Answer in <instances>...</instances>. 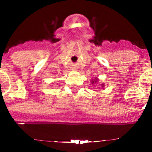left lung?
<instances>
[{
  "label": "left lung",
  "instance_id": "left-lung-1",
  "mask_svg": "<svg viewBox=\"0 0 152 152\" xmlns=\"http://www.w3.org/2000/svg\"><path fill=\"white\" fill-rule=\"evenodd\" d=\"M97 81H98V79L96 78V79H94V81H93V82H92V84H94V82H97ZM102 87H104V85H102Z\"/></svg>",
  "mask_w": 152,
  "mask_h": 152
}]
</instances>
